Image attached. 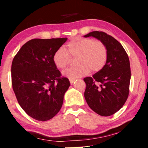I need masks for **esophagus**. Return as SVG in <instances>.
<instances>
[{
    "mask_svg": "<svg viewBox=\"0 0 148 148\" xmlns=\"http://www.w3.org/2000/svg\"><path fill=\"white\" fill-rule=\"evenodd\" d=\"M75 79H69V82H70V84H73V83L75 82Z\"/></svg>",
    "mask_w": 148,
    "mask_h": 148,
    "instance_id": "obj_1",
    "label": "esophagus"
}]
</instances>
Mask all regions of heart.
I'll return each instance as SVG.
<instances>
[{
    "label": "heart",
    "mask_w": 148,
    "mask_h": 148,
    "mask_svg": "<svg viewBox=\"0 0 148 148\" xmlns=\"http://www.w3.org/2000/svg\"><path fill=\"white\" fill-rule=\"evenodd\" d=\"M71 57L75 58L77 66L66 69L64 76L76 79L86 76L91 71L98 73L104 68L108 58V50L100 40L76 37L66 44V50L60 48L54 52L53 62L59 69H64L71 61Z\"/></svg>",
    "instance_id": "1"
}]
</instances>
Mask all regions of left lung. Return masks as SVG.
Segmentation results:
<instances>
[{"instance_id": "left-lung-1", "label": "left lung", "mask_w": 148, "mask_h": 148, "mask_svg": "<svg viewBox=\"0 0 148 148\" xmlns=\"http://www.w3.org/2000/svg\"><path fill=\"white\" fill-rule=\"evenodd\" d=\"M96 38L106 45L108 58L100 71L84 79V96L90 108L103 116L114 114L128 98L131 79L129 56L120 42L103 32H92L85 38Z\"/></svg>"}]
</instances>
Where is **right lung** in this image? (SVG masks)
<instances>
[{"mask_svg": "<svg viewBox=\"0 0 148 148\" xmlns=\"http://www.w3.org/2000/svg\"><path fill=\"white\" fill-rule=\"evenodd\" d=\"M67 38L32 39L23 45L11 65L12 86L22 109L32 118L46 121L61 108L70 86L53 62Z\"/></svg>", "mask_w": 148, "mask_h": 148, "instance_id": "1", "label": "right lung"}]
</instances>
